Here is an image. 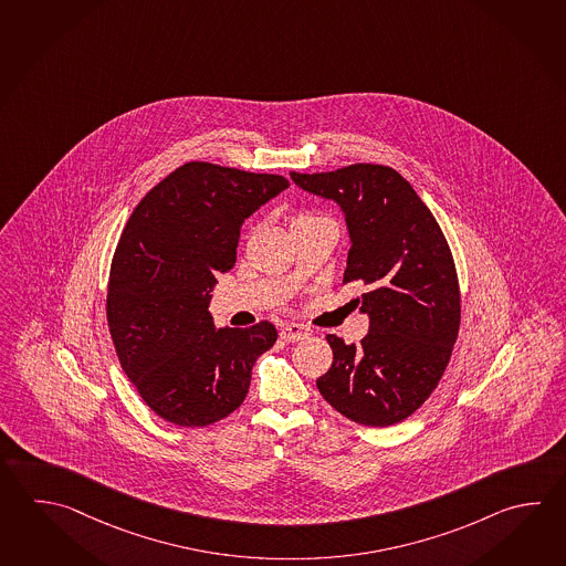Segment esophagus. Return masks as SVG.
I'll return each mask as SVG.
<instances>
[{"label":"esophagus","instance_id":"obj_1","mask_svg":"<svg viewBox=\"0 0 566 566\" xmlns=\"http://www.w3.org/2000/svg\"><path fill=\"white\" fill-rule=\"evenodd\" d=\"M311 335V328L304 326V324L286 323L280 328V336H282V340H286V343H298L302 338H306V336Z\"/></svg>","mask_w":566,"mask_h":566}]
</instances>
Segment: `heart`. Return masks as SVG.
Wrapping results in <instances>:
<instances>
[{"label": "heart", "mask_w": 566, "mask_h": 566, "mask_svg": "<svg viewBox=\"0 0 566 566\" xmlns=\"http://www.w3.org/2000/svg\"><path fill=\"white\" fill-rule=\"evenodd\" d=\"M314 218H316V216H308V213H301V216H296V218H294V221H292V223H298V221L314 220Z\"/></svg>", "instance_id": "b5f03b06"}]
</instances>
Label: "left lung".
Returning <instances> with one entry per match:
<instances>
[{"instance_id": "8db88e82", "label": "left lung", "mask_w": 566, "mask_h": 566, "mask_svg": "<svg viewBox=\"0 0 566 566\" xmlns=\"http://www.w3.org/2000/svg\"><path fill=\"white\" fill-rule=\"evenodd\" d=\"M290 177L345 211L350 250L343 284H363L357 304L369 314L360 345L326 335L333 365L316 387L355 423L395 426L436 391L460 333V282L448 240L391 167L355 163Z\"/></svg>"}]
</instances>
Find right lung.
Masks as SVG:
<instances>
[{
    "mask_svg": "<svg viewBox=\"0 0 566 566\" xmlns=\"http://www.w3.org/2000/svg\"><path fill=\"white\" fill-rule=\"evenodd\" d=\"M282 175L191 161L155 185L116 243L106 321L116 357L165 421L206 427L243 403L255 358L276 343L268 321L216 328L209 292L235 264L245 218L289 187Z\"/></svg>",
    "mask_w": 566,
    "mask_h": 566,
    "instance_id": "1",
    "label": "right lung"
}]
</instances>
